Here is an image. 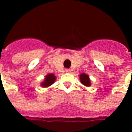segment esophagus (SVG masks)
I'll return each mask as SVG.
<instances>
[{
	"label": "esophagus",
	"mask_w": 132,
	"mask_h": 132,
	"mask_svg": "<svg viewBox=\"0 0 132 132\" xmlns=\"http://www.w3.org/2000/svg\"><path fill=\"white\" fill-rule=\"evenodd\" d=\"M70 71H71V70H70V69H65V72H66V73H69V72H70Z\"/></svg>",
	"instance_id": "obj_1"
}]
</instances>
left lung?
Returning <instances> with one entry per match:
<instances>
[{"label":"left lung","instance_id":"obj_1","mask_svg":"<svg viewBox=\"0 0 132 132\" xmlns=\"http://www.w3.org/2000/svg\"><path fill=\"white\" fill-rule=\"evenodd\" d=\"M80 80L81 83H83L84 86H90V81L89 79V76L86 73H82L80 76Z\"/></svg>","mask_w":132,"mask_h":132}]
</instances>
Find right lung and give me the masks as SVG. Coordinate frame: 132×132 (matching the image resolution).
I'll use <instances>...</instances> for the list:
<instances>
[{
    "instance_id": "1",
    "label": "right lung",
    "mask_w": 132,
    "mask_h": 132,
    "mask_svg": "<svg viewBox=\"0 0 132 132\" xmlns=\"http://www.w3.org/2000/svg\"><path fill=\"white\" fill-rule=\"evenodd\" d=\"M56 80V76L54 74H48L46 76L45 80L43 83H42V86L43 87H48V86H51L52 83H54Z\"/></svg>"
}]
</instances>
